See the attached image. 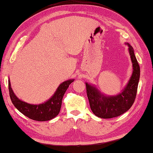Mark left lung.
Listing matches in <instances>:
<instances>
[{
  "label": "left lung",
  "mask_w": 153,
  "mask_h": 153,
  "mask_svg": "<svg viewBox=\"0 0 153 153\" xmlns=\"http://www.w3.org/2000/svg\"><path fill=\"white\" fill-rule=\"evenodd\" d=\"M125 44L128 46L133 72L121 93L116 95H107L100 92L93 84L85 82L91 109L99 118L107 119L121 115L128 111L135 101L140 77V68L135 56L134 48L128 43Z\"/></svg>",
  "instance_id": "obj_1"
}]
</instances>
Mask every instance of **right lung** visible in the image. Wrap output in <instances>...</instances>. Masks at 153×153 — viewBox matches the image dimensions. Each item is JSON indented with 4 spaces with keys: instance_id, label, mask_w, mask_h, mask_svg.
I'll use <instances>...</instances> for the list:
<instances>
[{
    "instance_id": "right-lung-1",
    "label": "right lung",
    "mask_w": 153,
    "mask_h": 153,
    "mask_svg": "<svg viewBox=\"0 0 153 153\" xmlns=\"http://www.w3.org/2000/svg\"><path fill=\"white\" fill-rule=\"evenodd\" d=\"M74 81L70 79L62 82L58 87L56 91L51 98L43 103L34 105L23 101L18 98L11 87L10 81L8 79L9 93L12 102L19 112L25 116L36 121H48L55 118L60 112L64 93L68 87Z\"/></svg>"
}]
</instances>
